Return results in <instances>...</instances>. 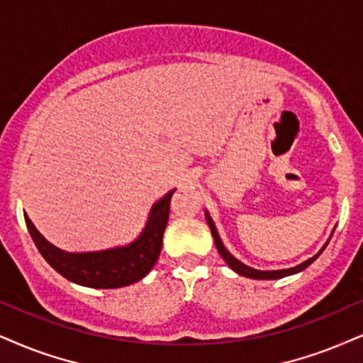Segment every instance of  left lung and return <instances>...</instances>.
I'll return each instance as SVG.
<instances>
[{
    "label": "left lung",
    "mask_w": 363,
    "mask_h": 363,
    "mask_svg": "<svg viewBox=\"0 0 363 363\" xmlns=\"http://www.w3.org/2000/svg\"><path fill=\"white\" fill-rule=\"evenodd\" d=\"M207 220H208V227H210V230H212L213 240H216V247H217V250H218V254H220V256L223 257V261H225L227 264H229L230 269H234V271L237 272V274L245 276V277H252V279H279V277H284V276L294 274V272H299V271L306 269V267L310 266V264H311L313 261H315V259L318 257L321 252H323V249L326 247V244H328V242H326V244L323 245V249H321L320 252L316 254V256L310 257V259H308V261H305V262L299 264V266L289 267V269H281V271H257V269H252V267L245 266V264H242L240 261H237V259H235L234 256H230L229 250H227L225 247H223V244H222L220 237H218L216 225H213L212 218L208 217V213H207Z\"/></svg>",
    "instance_id": "obj_1"
}]
</instances>
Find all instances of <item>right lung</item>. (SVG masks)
Masks as SVG:
<instances>
[{
	"label": "right lung",
	"instance_id": "obj_1",
	"mask_svg": "<svg viewBox=\"0 0 363 363\" xmlns=\"http://www.w3.org/2000/svg\"><path fill=\"white\" fill-rule=\"evenodd\" d=\"M173 194L174 190L168 191L155 203L143 234L126 247L99 252H65L48 242L35 229L28 216H25V222L40 254L58 274L87 288H123L143 279L158 261Z\"/></svg>",
	"mask_w": 363,
	"mask_h": 363
}]
</instances>
